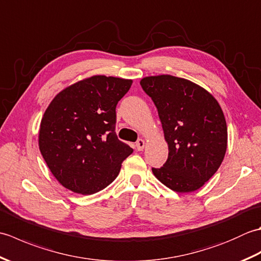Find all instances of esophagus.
<instances>
[{"mask_svg":"<svg viewBox=\"0 0 261 261\" xmlns=\"http://www.w3.org/2000/svg\"><path fill=\"white\" fill-rule=\"evenodd\" d=\"M146 140L145 139H142V138H140L139 140L137 141V143H136V146H137V149L139 151H141V150H143V149H145V147H146Z\"/></svg>","mask_w":261,"mask_h":261,"instance_id":"obj_1","label":"esophagus"}]
</instances>
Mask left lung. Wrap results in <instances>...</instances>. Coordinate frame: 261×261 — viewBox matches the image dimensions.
Instances as JSON below:
<instances>
[{
  "label": "left lung",
  "mask_w": 261,
  "mask_h": 261,
  "mask_svg": "<svg viewBox=\"0 0 261 261\" xmlns=\"http://www.w3.org/2000/svg\"><path fill=\"white\" fill-rule=\"evenodd\" d=\"M142 90L158 110L168 159L152 168L156 178L177 193L201 188L216 170L228 147V127L219 102L205 88L171 75L147 76Z\"/></svg>",
  "instance_id": "8db88e82"
}]
</instances>
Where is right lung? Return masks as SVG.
<instances>
[{
	"label": "right lung",
	"mask_w": 261,
	"mask_h": 261,
	"mask_svg": "<svg viewBox=\"0 0 261 261\" xmlns=\"http://www.w3.org/2000/svg\"><path fill=\"white\" fill-rule=\"evenodd\" d=\"M132 80L95 75L60 91L43 113L39 149L60 184L91 195L109 186L134 152L115 134V108Z\"/></svg>",
	"instance_id": "add662e5"
}]
</instances>
